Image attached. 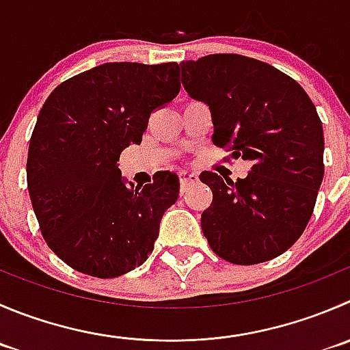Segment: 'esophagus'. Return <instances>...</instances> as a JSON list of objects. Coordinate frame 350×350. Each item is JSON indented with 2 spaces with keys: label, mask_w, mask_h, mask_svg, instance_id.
<instances>
[{
  "label": "esophagus",
  "mask_w": 350,
  "mask_h": 350,
  "mask_svg": "<svg viewBox=\"0 0 350 350\" xmlns=\"http://www.w3.org/2000/svg\"><path fill=\"white\" fill-rule=\"evenodd\" d=\"M179 179H181V185H189V183L198 181V174L193 171H181L179 172Z\"/></svg>",
  "instance_id": "34e87169"
}]
</instances>
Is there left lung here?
Returning a JSON list of instances; mask_svg holds the SVG:
<instances>
[{
    "label": "left lung",
    "mask_w": 350,
    "mask_h": 350,
    "mask_svg": "<svg viewBox=\"0 0 350 350\" xmlns=\"http://www.w3.org/2000/svg\"><path fill=\"white\" fill-rule=\"evenodd\" d=\"M181 81L210 109L213 144L251 164L236 183L203 171L213 193L202 229L217 256L254 265L289 250L308 226L323 181V126L303 87L241 54L183 61Z\"/></svg>",
    "instance_id": "obj_1"
}]
</instances>
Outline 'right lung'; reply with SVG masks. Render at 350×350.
I'll list each match as a JSON object with an SVG mask.
<instances>
[{"label": "right lung", "instance_id": "right-lung-1", "mask_svg": "<svg viewBox=\"0 0 350 350\" xmlns=\"http://www.w3.org/2000/svg\"><path fill=\"white\" fill-rule=\"evenodd\" d=\"M179 64L104 63L57 85L29 145L27 186L51 250L87 275L114 279L154 251L162 215L179 195L161 171L144 188L121 176L150 113L179 94Z\"/></svg>", "mask_w": 350, "mask_h": 350}]
</instances>
